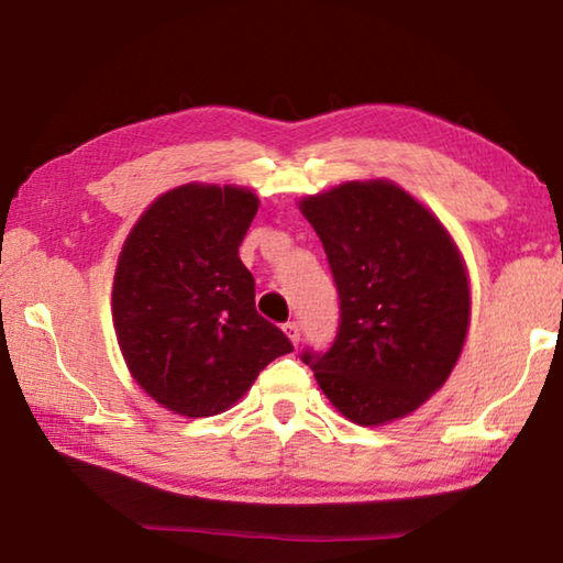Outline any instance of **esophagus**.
<instances>
[{"label":"esophagus","mask_w":563,"mask_h":563,"mask_svg":"<svg viewBox=\"0 0 563 563\" xmlns=\"http://www.w3.org/2000/svg\"><path fill=\"white\" fill-rule=\"evenodd\" d=\"M283 330H285V335H288V338H290V342H292V345H298V342H300V325H298V322H295V320H290V322H285V325H283Z\"/></svg>","instance_id":"1"}]
</instances>
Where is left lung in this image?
Returning a JSON list of instances; mask_svg holds the SVG:
<instances>
[{"mask_svg":"<svg viewBox=\"0 0 563 563\" xmlns=\"http://www.w3.org/2000/svg\"><path fill=\"white\" fill-rule=\"evenodd\" d=\"M338 285L332 345L300 360L357 424L405 417L437 393L460 357L470 283L442 223L387 180L338 186L300 203Z\"/></svg>","mask_w":563,"mask_h":563,"instance_id":"left-lung-1","label":"left lung"}]
</instances>
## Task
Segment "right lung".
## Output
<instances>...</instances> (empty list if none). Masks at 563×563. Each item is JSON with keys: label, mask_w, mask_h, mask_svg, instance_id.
<instances>
[{"label": "right lung", "mask_w": 563, "mask_h": 563, "mask_svg": "<svg viewBox=\"0 0 563 563\" xmlns=\"http://www.w3.org/2000/svg\"><path fill=\"white\" fill-rule=\"evenodd\" d=\"M255 213L251 190L188 184L151 203L123 243L113 328L131 375L170 412H223L292 352L255 310V280L238 258Z\"/></svg>", "instance_id": "obj_1"}]
</instances>
